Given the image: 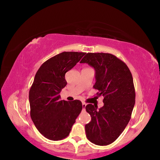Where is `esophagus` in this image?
<instances>
[{"instance_id": "esophagus-1", "label": "esophagus", "mask_w": 160, "mask_h": 160, "mask_svg": "<svg viewBox=\"0 0 160 160\" xmlns=\"http://www.w3.org/2000/svg\"><path fill=\"white\" fill-rule=\"evenodd\" d=\"M82 105H83V110H85V107H86L87 104H86L85 103H82Z\"/></svg>"}]
</instances>
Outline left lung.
Returning a JSON list of instances; mask_svg holds the SVG:
<instances>
[{"mask_svg": "<svg viewBox=\"0 0 160 160\" xmlns=\"http://www.w3.org/2000/svg\"><path fill=\"white\" fill-rule=\"evenodd\" d=\"M80 62L94 67L97 96H103L104 105L98 109L88 104L85 109L91 117L85 125L86 136L98 146H108L123 132L132 117L135 92L132 72L125 62L110 53L88 52Z\"/></svg>", "mask_w": 160, "mask_h": 160, "instance_id": "8db88e82", "label": "left lung"}]
</instances>
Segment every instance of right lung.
<instances>
[{
    "label": "right lung",
    "mask_w": 160,
    "mask_h": 160,
    "mask_svg": "<svg viewBox=\"0 0 160 160\" xmlns=\"http://www.w3.org/2000/svg\"><path fill=\"white\" fill-rule=\"evenodd\" d=\"M85 52H62L43 62L29 91L30 115L43 136L59 141L69 135L83 109L81 101L61 100V91L67 85L65 73Z\"/></svg>",
    "instance_id": "obj_1"
}]
</instances>
